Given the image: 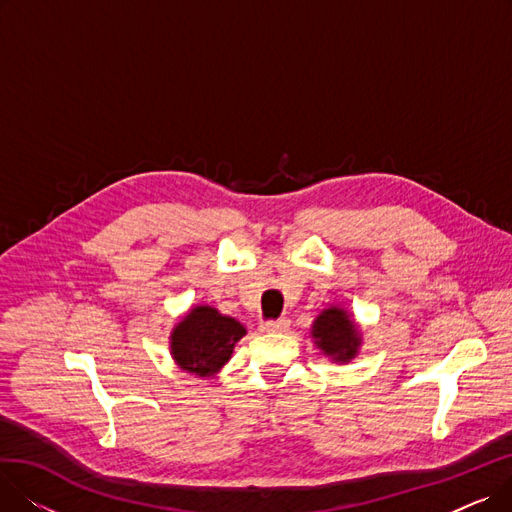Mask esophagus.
I'll return each instance as SVG.
<instances>
[{
    "label": "esophagus",
    "instance_id": "esophagus-1",
    "mask_svg": "<svg viewBox=\"0 0 512 512\" xmlns=\"http://www.w3.org/2000/svg\"><path fill=\"white\" fill-rule=\"evenodd\" d=\"M290 326V321L286 317H280V319H270V321H261L259 330L265 332V334H280V332H286Z\"/></svg>",
    "mask_w": 512,
    "mask_h": 512
}]
</instances>
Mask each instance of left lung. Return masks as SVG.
Segmentation results:
<instances>
[{
    "label": "left lung",
    "mask_w": 512,
    "mask_h": 512,
    "mask_svg": "<svg viewBox=\"0 0 512 512\" xmlns=\"http://www.w3.org/2000/svg\"><path fill=\"white\" fill-rule=\"evenodd\" d=\"M311 336L319 351L338 363H348L357 357L361 346L359 328L342 307L321 311L313 321Z\"/></svg>",
    "instance_id": "1"
}]
</instances>
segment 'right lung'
<instances>
[{
	"mask_svg": "<svg viewBox=\"0 0 512 512\" xmlns=\"http://www.w3.org/2000/svg\"><path fill=\"white\" fill-rule=\"evenodd\" d=\"M245 334V326L234 317L222 315L209 305H199L174 326L170 351L180 369L209 378L230 361L234 344Z\"/></svg>",
	"mask_w": 512,
	"mask_h": 512,
	"instance_id": "right-lung-1",
	"label": "right lung"
}]
</instances>
